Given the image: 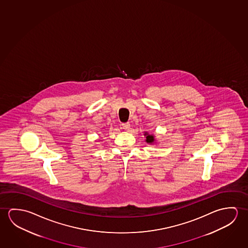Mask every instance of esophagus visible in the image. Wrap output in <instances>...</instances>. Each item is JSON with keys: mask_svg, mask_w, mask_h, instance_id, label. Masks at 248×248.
Instances as JSON below:
<instances>
[{"mask_svg": "<svg viewBox=\"0 0 248 248\" xmlns=\"http://www.w3.org/2000/svg\"><path fill=\"white\" fill-rule=\"evenodd\" d=\"M122 128H123L124 130H129V123H128V122H126V123H123V124H122Z\"/></svg>", "mask_w": 248, "mask_h": 248, "instance_id": "esophagus-1", "label": "esophagus"}]
</instances>
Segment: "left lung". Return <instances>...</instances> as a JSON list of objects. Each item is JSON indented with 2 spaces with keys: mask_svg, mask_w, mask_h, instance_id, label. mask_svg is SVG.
<instances>
[{
  "mask_svg": "<svg viewBox=\"0 0 248 248\" xmlns=\"http://www.w3.org/2000/svg\"><path fill=\"white\" fill-rule=\"evenodd\" d=\"M145 135H146V142H147V143H152V142L154 141V136H153V135H150V134H147V133H146Z\"/></svg>",
  "mask_w": 248,
  "mask_h": 248,
  "instance_id": "1",
  "label": "left lung"
}]
</instances>
